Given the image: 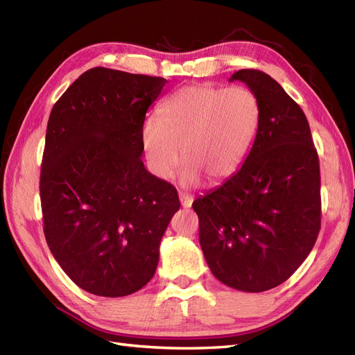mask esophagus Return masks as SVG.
Instances as JSON below:
<instances>
[{"label": "esophagus", "mask_w": 355, "mask_h": 355, "mask_svg": "<svg viewBox=\"0 0 355 355\" xmlns=\"http://www.w3.org/2000/svg\"><path fill=\"white\" fill-rule=\"evenodd\" d=\"M180 196V201H181V205H183L184 209H189L192 207V202H193V196L189 195V193H184V192H180L178 193Z\"/></svg>", "instance_id": "esophagus-1"}]
</instances>
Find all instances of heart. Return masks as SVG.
<instances>
[{
    "mask_svg": "<svg viewBox=\"0 0 355 355\" xmlns=\"http://www.w3.org/2000/svg\"><path fill=\"white\" fill-rule=\"evenodd\" d=\"M260 125V103L246 87L191 85L160 107V119L146 118L140 144L153 174L174 177L181 157V183L219 184L242 166ZM182 155H179V150Z\"/></svg>",
    "mask_w": 355,
    "mask_h": 355,
    "instance_id": "heart-1",
    "label": "heart"
}]
</instances>
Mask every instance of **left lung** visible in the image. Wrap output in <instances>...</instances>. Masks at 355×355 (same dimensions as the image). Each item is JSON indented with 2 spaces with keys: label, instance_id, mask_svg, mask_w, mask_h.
I'll use <instances>...</instances> for the list:
<instances>
[{
  "label": "left lung",
  "instance_id": "obj_1",
  "mask_svg": "<svg viewBox=\"0 0 355 355\" xmlns=\"http://www.w3.org/2000/svg\"><path fill=\"white\" fill-rule=\"evenodd\" d=\"M234 80L260 103L257 135L236 174L192 207L211 274L255 293L284 283L315 246L320 172L306 114L284 89L257 69L237 71Z\"/></svg>",
  "mask_w": 355,
  "mask_h": 355
}]
</instances>
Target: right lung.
Returning <instances> with one entry per match:
<instances>
[{
    "instance_id": "1",
    "label": "right lung",
    "mask_w": 355,
    "mask_h": 355,
    "mask_svg": "<svg viewBox=\"0 0 355 355\" xmlns=\"http://www.w3.org/2000/svg\"><path fill=\"white\" fill-rule=\"evenodd\" d=\"M168 81L94 68L48 119L40 172L44 233L73 283L119 298L154 277L177 189L146 171L140 128Z\"/></svg>"
}]
</instances>
